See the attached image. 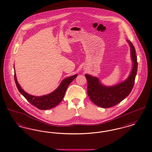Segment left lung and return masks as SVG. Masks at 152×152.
I'll list each match as a JSON object with an SVG mask.
<instances>
[{"instance_id": "obj_1", "label": "left lung", "mask_w": 152, "mask_h": 152, "mask_svg": "<svg viewBox=\"0 0 152 152\" xmlns=\"http://www.w3.org/2000/svg\"><path fill=\"white\" fill-rule=\"evenodd\" d=\"M130 47L133 68L128 79L116 86L107 87L102 85L96 77L86 74L88 82L87 93L94 104L104 108L113 107L123 101L130 94L137 72V58L135 48L129 40H127Z\"/></svg>"}]
</instances>
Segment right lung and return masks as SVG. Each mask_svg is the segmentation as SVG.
<instances>
[{"label":"right lung","instance_id":"right-lung-1","mask_svg":"<svg viewBox=\"0 0 152 152\" xmlns=\"http://www.w3.org/2000/svg\"><path fill=\"white\" fill-rule=\"evenodd\" d=\"M77 75H75L69 77H66L63 80L58 88L50 94L42 96H35L26 93L23 90L19 84L14 72V79L16 86L19 92L32 105L41 110H46L52 108L61 101L63 99L65 91L70 83L77 77Z\"/></svg>","mask_w":152,"mask_h":152}]
</instances>
